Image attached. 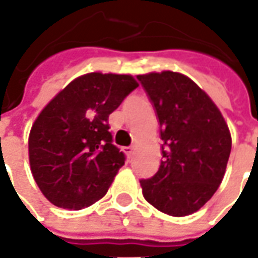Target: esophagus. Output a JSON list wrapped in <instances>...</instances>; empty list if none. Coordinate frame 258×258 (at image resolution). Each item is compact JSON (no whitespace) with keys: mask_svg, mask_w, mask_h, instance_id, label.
<instances>
[{"mask_svg":"<svg viewBox=\"0 0 258 258\" xmlns=\"http://www.w3.org/2000/svg\"><path fill=\"white\" fill-rule=\"evenodd\" d=\"M124 152H125L127 157H128V159H131L133 153H134V148H133V146H127V148H124Z\"/></svg>","mask_w":258,"mask_h":258,"instance_id":"esophagus-1","label":"esophagus"}]
</instances>
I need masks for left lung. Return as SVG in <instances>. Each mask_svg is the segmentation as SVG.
I'll use <instances>...</instances> for the list:
<instances>
[{"instance_id":"1","label":"left lung","mask_w":258,"mask_h":258,"mask_svg":"<svg viewBox=\"0 0 258 258\" xmlns=\"http://www.w3.org/2000/svg\"><path fill=\"white\" fill-rule=\"evenodd\" d=\"M160 124L163 160L157 173L141 179L142 194L168 216H189L221 184L232 140L218 107L184 74L137 76Z\"/></svg>"}]
</instances>
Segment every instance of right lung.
Here are the masks:
<instances>
[{"label": "right lung", "mask_w": 258, "mask_h": 258, "mask_svg": "<svg viewBox=\"0 0 258 258\" xmlns=\"http://www.w3.org/2000/svg\"><path fill=\"white\" fill-rule=\"evenodd\" d=\"M137 87L130 74H84L38 114L29 135V160L52 205L81 210L105 196L125 160L112 144L107 118Z\"/></svg>", "instance_id": "add662e5"}]
</instances>
